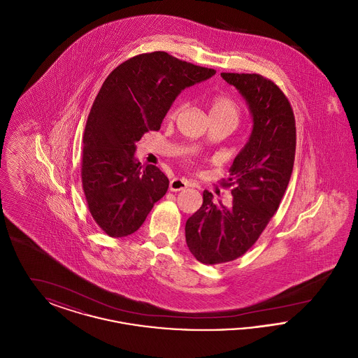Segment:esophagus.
<instances>
[{"label": "esophagus", "instance_id": "1", "mask_svg": "<svg viewBox=\"0 0 358 358\" xmlns=\"http://www.w3.org/2000/svg\"><path fill=\"white\" fill-rule=\"evenodd\" d=\"M187 180L184 178H173L169 184V189L171 192H180V190H184L187 187Z\"/></svg>", "mask_w": 358, "mask_h": 358}]
</instances>
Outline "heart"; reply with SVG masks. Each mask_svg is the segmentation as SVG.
Returning a JSON list of instances; mask_svg holds the SVG:
<instances>
[{"mask_svg": "<svg viewBox=\"0 0 358 358\" xmlns=\"http://www.w3.org/2000/svg\"><path fill=\"white\" fill-rule=\"evenodd\" d=\"M180 108H181L180 106L173 107L168 117L171 120L176 118ZM209 117L210 118H217V120H229L236 126L238 120V104L225 95H215L209 101Z\"/></svg>", "mask_w": 358, "mask_h": 358, "instance_id": "b5f03b06", "label": "heart"}]
</instances>
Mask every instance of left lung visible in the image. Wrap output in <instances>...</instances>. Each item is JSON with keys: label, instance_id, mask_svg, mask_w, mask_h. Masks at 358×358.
I'll return each instance as SVG.
<instances>
[{"label": "left lung", "instance_id": "8db88e82", "mask_svg": "<svg viewBox=\"0 0 358 358\" xmlns=\"http://www.w3.org/2000/svg\"><path fill=\"white\" fill-rule=\"evenodd\" d=\"M222 78L245 99L254 124L222 182L234 187L232 204H215L204 190L203 205L187 220L189 251L210 266L235 260L255 244L287 189L296 145L291 104L273 80L257 73L222 72Z\"/></svg>", "mask_w": 358, "mask_h": 358}]
</instances>
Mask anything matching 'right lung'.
I'll list each match as a JSON object with an SVG mask.
<instances>
[{
    "mask_svg": "<svg viewBox=\"0 0 358 358\" xmlns=\"http://www.w3.org/2000/svg\"><path fill=\"white\" fill-rule=\"evenodd\" d=\"M215 73L157 51L123 62L104 80L85 123L82 184L91 216L108 236L134 234L169 187L157 166L138 162L136 142L159 130L184 88Z\"/></svg>",
    "mask_w": 358,
    "mask_h": 358,
    "instance_id": "add662e5",
    "label": "right lung"
}]
</instances>
